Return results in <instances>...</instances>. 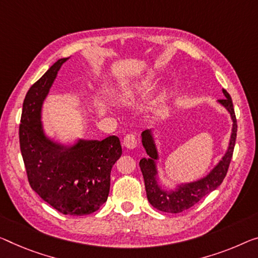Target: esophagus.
Segmentation results:
<instances>
[{"mask_svg":"<svg viewBox=\"0 0 258 258\" xmlns=\"http://www.w3.org/2000/svg\"><path fill=\"white\" fill-rule=\"evenodd\" d=\"M123 145L125 146L126 149H130L133 150L137 146V137L136 135L134 134H128L125 135L124 138H123Z\"/></svg>","mask_w":258,"mask_h":258,"instance_id":"esophagus-1","label":"esophagus"}]
</instances>
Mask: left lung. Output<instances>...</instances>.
<instances>
[{
	"label": "left lung",
	"instance_id": "8db88e82",
	"mask_svg": "<svg viewBox=\"0 0 258 258\" xmlns=\"http://www.w3.org/2000/svg\"><path fill=\"white\" fill-rule=\"evenodd\" d=\"M225 99H220L218 102L224 106L229 113L232 118V133L231 140L227 148V151L221 158V160L211 169L208 175L202 179L188 182V183L177 184L175 189H164L158 182V168L157 160H159L157 145L154 142L152 129H146L142 133V144L144 146L148 158H142L140 161V167L142 170L143 177H144L146 196L150 204L153 208L162 212L168 213H179L191 208L198 201H201L204 196H207L213 190H216L221 182L224 181L226 174H227L229 162L232 160L233 151L236 140V117L233 108L232 98L228 92L223 89Z\"/></svg>",
	"mask_w": 258,
	"mask_h": 258
}]
</instances>
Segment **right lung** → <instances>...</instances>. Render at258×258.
<instances>
[{"instance_id":"1","label":"right lung","mask_w":258,"mask_h":258,"mask_svg":"<svg viewBox=\"0 0 258 258\" xmlns=\"http://www.w3.org/2000/svg\"><path fill=\"white\" fill-rule=\"evenodd\" d=\"M60 58L31 86L23 102L19 144L30 185L58 212L86 216L107 201L110 170L121 157L116 136L63 145L43 132L41 109L63 63Z\"/></svg>"}]
</instances>
